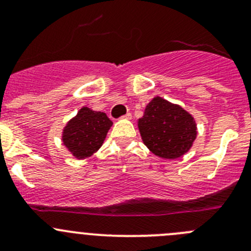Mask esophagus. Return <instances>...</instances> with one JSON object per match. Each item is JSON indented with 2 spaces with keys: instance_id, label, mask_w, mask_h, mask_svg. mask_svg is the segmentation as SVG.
<instances>
[{
  "instance_id": "esophagus-1",
  "label": "esophagus",
  "mask_w": 251,
  "mask_h": 251,
  "mask_svg": "<svg viewBox=\"0 0 251 251\" xmlns=\"http://www.w3.org/2000/svg\"><path fill=\"white\" fill-rule=\"evenodd\" d=\"M131 116H132V115H131L130 113H127V114H125V115H124V116H121V119H126V120H130Z\"/></svg>"
}]
</instances>
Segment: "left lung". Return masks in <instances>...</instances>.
<instances>
[{
  "instance_id": "left-lung-1",
  "label": "left lung",
  "mask_w": 251,
  "mask_h": 251,
  "mask_svg": "<svg viewBox=\"0 0 251 251\" xmlns=\"http://www.w3.org/2000/svg\"><path fill=\"white\" fill-rule=\"evenodd\" d=\"M137 126L147 148L154 155L170 160L189 151L198 135L194 116L159 96L147 104Z\"/></svg>"
}]
</instances>
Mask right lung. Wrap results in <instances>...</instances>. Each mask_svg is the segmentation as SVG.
Listing matches in <instances>:
<instances>
[{"mask_svg": "<svg viewBox=\"0 0 251 251\" xmlns=\"http://www.w3.org/2000/svg\"><path fill=\"white\" fill-rule=\"evenodd\" d=\"M111 125L105 113L82 107L63 128V146L77 160L90 158L102 147Z\"/></svg>", "mask_w": 251, "mask_h": 251, "instance_id": "right-lung-1", "label": "right lung"}]
</instances>
